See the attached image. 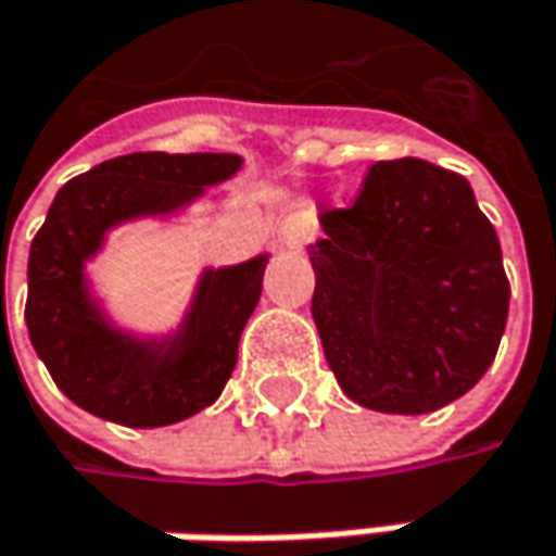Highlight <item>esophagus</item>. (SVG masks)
<instances>
[{
  "label": "esophagus",
  "mask_w": 556,
  "mask_h": 556,
  "mask_svg": "<svg viewBox=\"0 0 556 556\" xmlns=\"http://www.w3.org/2000/svg\"><path fill=\"white\" fill-rule=\"evenodd\" d=\"M278 243L285 245V249H301L304 245V230L294 220H285L281 230H278Z\"/></svg>",
  "instance_id": "34e87169"
}]
</instances>
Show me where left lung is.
<instances>
[{
  "instance_id": "obj_1",
  "label": "left lung",
  "mask_w": 556,
  "mask_h": 556,
  "mask_svg": "<svg viewBox=\"0 0 556 556\" xmlns=\"http://www.w3.org/2000/svg\"><path fill=\"white\" fill-rule=\"evenodd\" d=\"M311 245L313 323L345 396L419 416L464 396L496 358L509 278L464 175L426 160L368 169Z\"/></svg>"
}]
</instances>
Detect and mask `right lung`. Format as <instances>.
<instances>
[{"instance_id":"add662e5","label":"right lung","mask_w":556,"mask_h":556,"mask_svg":"<svg viewBox=\"0 0 556 556\" xmlns=\"http://www.w3.org/2000/svg\"><path fill=\"white\" fill-rule=\"evenodd\" d=\"M240 166L237 153H130L56 191L28 255L25 323L53 383L86 413L130 429L173 426L211 406L230 381L268 255L207 268L181 326L163 339L114 326L86 265L108 230L178 214Z\"/></svg>"}]
</instances>
